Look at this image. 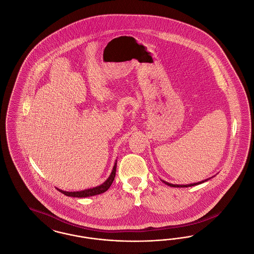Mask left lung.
I'll return each instance as SVG.
<instances>
[{
  "instance_id": "8db88e82",
  "label": "left lung",
  "mask_w": 254,
  "mask_h": 254,
  "mask_svg": "<svg viewBox=\"0 0 254 254\" xmlns=\"http://www.w3.org/2000/svg\"><path fill=\"white\" fill-rule=\"evenodd\" d=\"M206 181V180H205ZM205 181L199 182V183H194V184H190V185H172V184H169L168 182L164 181V183L166 185H168L169 187H173V188H188V187H192V186H196V185H199V184H202Z\"/></svg>"
}]
</instances>
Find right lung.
Listing matches in <instances>:
<instances>
[{
	"mask_svg": "<svg viewBox=\"0 0 254 254\" xmlns=\"http://www.w3.org/2000/svg\"><path fill=\"white\" fill-rule=\"evenodd\" d=\"M116 165L117 163H115L112 172L109 177V179L105 182L104 184H102L101 186L93 188V189H89V190H82V191H74V192H68V191H64V190H60L62 193L66 195V196H70V197H78V198H84V197H89V196H94V195H98V194L104 193L106 192L109 189V187L111 186L112 182L115 178V174H116Z\"/></svg>",
	"mask_w": 254,
	"mask_h": 254,
	"instance_id": "right-lung-1",
	"label": "right lung"
}]
</instances>
